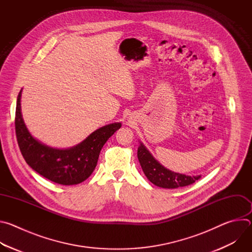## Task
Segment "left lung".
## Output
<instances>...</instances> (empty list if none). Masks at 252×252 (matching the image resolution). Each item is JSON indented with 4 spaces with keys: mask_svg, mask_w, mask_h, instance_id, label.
<instances>
[{
    "mask_svg": "<svg viewBox=\"0 0 252 252\" xmlns=\"http://www.w3.org/2000/svg\"><path fill=\"white\" fill-rule=\"evenodd\" d=\"M137 158L141 168L146 176L149 178V181L157 187L162 189H177L187 187L195 183L200 177V175L189 176L166 169L154 158V157L142 143H140V146L138 147Z\"/></svg>",
    "mask_w": 252,
    "mask_h": 252,
    "instance_id": "left-lung-1",
    "label": "left lung"
}]
</instances>
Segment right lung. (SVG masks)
<instances>
[{
    "instance_id": "add662e5",
    "label": "right lung",
    "mask_w": 252,
    "mask_h": 252,
    "mask_svg": "<svg viewBox=\"0 0 252 252\" xmlns=\"http://www.w3.org/2000/svg\"><path fill=\"white\" fill-rule=\"evenodd\" d=\"M21 93L17 98L15 127L18 145L26 162L34 171L59 185L71 186L86 181L96 166L101 148L122 125L117 123L102 126L69 150L49 148L28 131L21 114Z\"/></svg>"
}]
</instances>
